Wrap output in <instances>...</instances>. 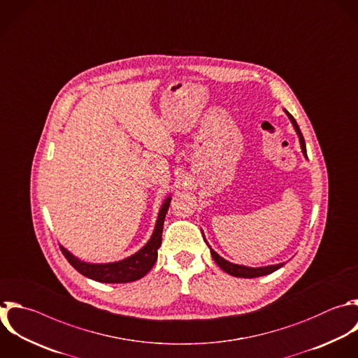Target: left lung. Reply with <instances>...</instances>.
<instances>
[{"instance_id": "8db88e82", "label": "left lung", "mask_w": 358, "mask_h": 358, "mask_svg": "<svg viewBox=\"0 0 358 358\" xmlns=\"http://www.w3.org/2000/svg\"><path fill=\"white\" fill-rule=\"evenodd\" d=\"M284 112L287 113L288 119L291 120V123H292V126H294V129H295V131H296V134H298V137H299V144H301V150H302L303 157L308 158V155H306V147H305V140H303V137H302V133H301V130H299V127H298L295 119H294L287 110H284ZM204 241H206V239H204ZM206 243H207V241H206ZM207 245H208V243H207ZM208 248H210V252H211V256H213L214 262H215L225 273H228V274H231V275H235V277H243V278L260 277V275L270 274V273H273V271H275L277 268H280V267L284 266V263L271 264V266H264V267H248V266H241V264L231 263V262L225 260L224 257H221L217 252H214V250L211 249L210 245H208Z\"/></svg>"}]
</instances>
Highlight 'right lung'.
I'll return each mask as SVG.
<instances>
[{
	"label": "right lung",
	"mask_w": 358,
	"mask_h": 358,
	"mask_svg": "<svg viewBox=\"0 0 358 358\" xmlns=\"http://www.w3.org/2000/svg\"><path fill=\"white\" fill-rule=\"evenodd\" d=\"M171 203V196L165 199L164 204L159 208L157 224L150 241L143 246L137 253L113 263H87L70 253L64 246L60 245V249L70 264L80 271L83 275L92 278L99 282H130L144 277L155 264L158 257V248L162 242V229L165 215L168 213Z\"/></svg>",
	"instance_id": "add662e5"
}]
</instances>
